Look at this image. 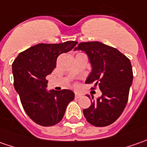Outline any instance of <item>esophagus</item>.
I'll list each match as a JSON object with an SVG mask.
<instances>
[{
  "mask_svg": "<svg viewBox=\"0 0 147 147\" xmlns=\"http://www.w3.org/2000/svg\"><path fill=\"white\" fill-rule=\"evenodd\" d=\"M82 96V95H80V94L78 93H75V98L78 99V98H80Z\"/></svg>",
  "mask_w": 147,
  "mask_h": 147,
  "instance_id": "1",
  "label": "esophagus"
}]
</instances>
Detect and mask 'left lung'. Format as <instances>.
I'll use <instances>...</instances> for the list:
<instances>
[{
  "instance_id": "8db88e82",
  "label": "left lung",
  "mask_w": 147,
  "mask_h": 147,
  "mask_svg": "<svg viewBox=\"0 0 147 147\" xmlns=\"http://www.w3.org/2000/svg\"><path fill=\"white\" fill-rule=\"evenodd\" d=\"M74 51L85 52L90 61L92 71L85 82H95L102 92L83 110V115L96 127L108 126L121 115L127 104L133 78L131 62L116 48L100 42L79 43Z\"/></svg>"
}]
</instances>
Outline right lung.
Segmentation results:
<instances>
[{
	"label": "right lung",
	"instance_id": "obj_1",
	"mask_svg": "<svg viewBox=\"0 0 147 147\" xmlns=\"http://www.w3.org/2000/svg\"><path fill=\"white\" fill-rule=\"evenodd\" d=\"M78 42L40 43L18 55L12 65L14 86L26 114L36 123L48 127L61 121L74 93L68 89L47 91V75L60 54L71 51Z\"/></svg>",
	"mask_w": 147,
	"mask_h": 147
}]
</instances>
